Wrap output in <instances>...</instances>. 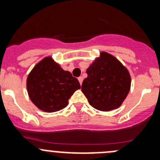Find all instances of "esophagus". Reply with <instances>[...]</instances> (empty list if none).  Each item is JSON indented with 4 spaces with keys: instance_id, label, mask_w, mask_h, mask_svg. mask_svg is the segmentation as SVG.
Listing matches in <instances>:
<instances>
[{
    "instance_id": "obj_1",
    "label": "esophagus",
    "mask_w": 160,
    "mask_h": 160,
    "mask_svg": "<svg viewBox=\"0 0 160 160\" xmlns=\"http://www.w3.org/2000/svg\"><path fill=\"white\" fill-rule=\"evenodd\" d=\"M83 77H78V80H79V82H80V85H81L82 83H83Z\"/></svg>"
}]
</instances>
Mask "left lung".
Masks as SVG:
<instances>
[{"instance_id": "left-lung-1", "label": "left lung", "mask_w": 160, "mask_h": 160, "mask_svg": "<svg viewBox=\"0 0 160 160\" xmlns=\"http://www.w3.org/2000/svg\"><path fill=\"white\" fill-rule=\"evenodd\" d=\"M87 73L81 89L90 105L101 111L118 108L131 88V76L126 67L114 56L101 52Z\"/></svg>"}]
</instances>
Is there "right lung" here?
Masks as SVG:
<instances>
[{
  "label": "right lung",
  "mask_w": 160,
  "mask_h": 160,
  "mask_svg": "<svg viewBox=\"0 0 160 160\" xmlns=\"http://www.w3.org/2000/svg\"><path fill=\"white\" fill-rule=\"evenodd\" d=\"M26 87L32 102L39 110L52 113L60 111L80 89L78 80L62 70L52 56H46L33 67L27 77Z\"/></svg>",
  "instance_id": "right-lung-1"
}]
</instances>
